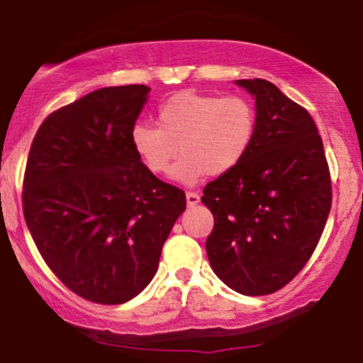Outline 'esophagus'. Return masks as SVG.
I'll use <instances>...</instances> for the list:
<instances>
[{
    "label": "esophagus",
    "mask_w": 363,
    "mask_h": 363,
    "mask_svg": "<svg viewBox=\"0 0 363 363\" xmlns=\"http://www.w3.org/2000/svg\"><path fill=\"white\" fill-rule=\"evenodd\" d=\"M186 202H188L189 207H193V205L200 203V195L195 191H186Z\"/></svg>",
    "instance_id": "1"
}]
</instances>
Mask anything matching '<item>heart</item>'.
Returning <instances> with one entry per match:
<instances>
[{
    "label": "heart",
    "mask_w": 363,
    "mask_h": 363,
    "mask_svg": "<svg viewBox=\"0 0 363 363\" xmlns=\"http://www.w3.org/2000/svg\"><path fill=\"white\" fill-rule=\"evenodd\" d=\"M255 131L256 112L247 98L182 91L160 105L158 126L133 128L131 144L156 175L167 174L177 152L182 155L172 175L193 184L207 174L235 168L250 151Z\"/></svg>",
    "instance_id": "1"
}]
</instances>
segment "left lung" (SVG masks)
Wrapping results in <instances>:
<instances>
[{"instance_id": "left-lung-1", "label": "left lung", "mask_w": 363, "mask_h": 363, "mask_svg": "<svg viewBox=\"0 0 363 363\" xmlns=\"http://www.w3.org/2000/svg\"><path fill=\"white\" fill-rule=\"evenodd\" d=\"M256 100V131L242 161L203 188L214 216L207 256L242 295H270L306 267L332 207L323 140L311 113L263 79L237 80Z\"/></svg>"}]
</instances>
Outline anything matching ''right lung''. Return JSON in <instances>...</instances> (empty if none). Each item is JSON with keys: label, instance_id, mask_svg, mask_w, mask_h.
Wrapping results in <instances>:
<instances>
[{"label": "right lung", "instance_id": "obj_1", "mask_svg": "<svg viewBox=\"0 0 363 363\" xmlns=\"http://www.w3.org/2000/svg\"><path fill=\"white\" fill-rule=\"evenodd\" d=\"M147 86L104 87L45 117L23 181L26 225L57 279L82 298L124 303L151 283L186 208L135 152Z\"/></svg>", "mask_w": 363, "mask_h": 363}]
</instances>
